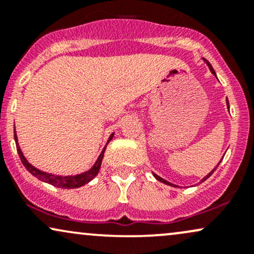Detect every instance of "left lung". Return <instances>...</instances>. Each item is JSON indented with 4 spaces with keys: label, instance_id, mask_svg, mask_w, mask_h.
I'll return each instance as SVG.
<instances>
[{
    "label": "left lung",
    "instance_id": "left-lung-1",
    "mask_svg": "<svg viewBox=\"0 0 254 254\" xmlns=\"http://www.w3.org/2000/svg\"><path fill=\"white\" fill-rule=\"evenodd\" d=\"M203 60H204V58H203ZM204 62H205V63H206V65H208V66H209V69H210V71L212 72V74H214V75H215V76H216V72H215V70H214V68H212V66H211V64H210V63H209V62H208V61H206V60H204ZM226 101H227V107H228V109H229V103H228V99H226ZM220 162H221V161H220ZM220 162H218V164H217V166H216V167H215V168H214V170H212V171L210 172V173H209V174H208V176H205V177H204V178H203V179H202V180H200V182H199V183H203V182H205V180H206V179H208V178H209V177H210L212 173H214V171H215V170H216V168L218 167V165H220ZM153 176H154V177H155V179H156V180H159V182L164 183V184H166V185H171V186H173V188H177V185H174V184H171L170 182H167V180H165V179H164V178H161V177H159V176H157V174H155V173H153Z\"/></svg>",
    "mask_w": 254,
    "mask_h": 254
}]
</instances>
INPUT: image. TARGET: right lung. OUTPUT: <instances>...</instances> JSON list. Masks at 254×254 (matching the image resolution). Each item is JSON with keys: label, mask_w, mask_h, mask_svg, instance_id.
Wrapping results in <instances>:
<instances>
[{"label": "right lung", "mask_w": 254, "mask_h": 254, "mask_svg": "<svg viewBox=\"0 0 254 254\" xmlns=\"http://www.w3.org/2000/svg\"><path fill=\"white\" fill-rule=\"evenodd\" d=\"M113 136H115V132L111 133V135H110L109 139H107L106 145L109 144V142L113 138ZM14 139H15V143H16L17 154H19L20 159H21V162L24 164L26 170L30 172L32 176L38 178V179L42 180V182H45V183L50 184V185H54V186H56V188H61V189L81 188V186L88 184L90 180L94 179V178L97 177V174L99 173V171H100L101 161H103L105 149H106V145H105L103 151L100 153V155L98 156L95 164L93 165V167L89 168L88 171L83 172V173L76 174V176H58V174H52V173H48V172L38 170L37 167H34L33 165H31L30 162L27 161V159H26V157L24 156V153H22L21 148H20V145H19V141H17V135H16V131H15V127H14Z\"/></svg>", "instance_id": "right-lung-1"}]
</instances>
